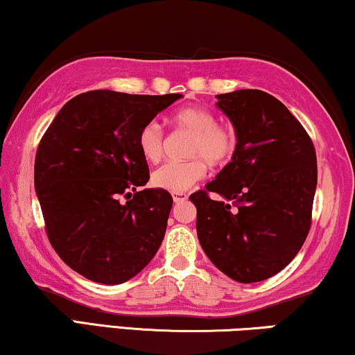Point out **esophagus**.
<instances>
[{
  "label": "esophagus",
  "mask_w": 355,
  "mask_h": 355,
  "mask_svg": "<svg viewBox=\"0 0 355 355\" xmlns=\"http://www.w3.org/2000/svg\"><path fill=\"white\" fill-rule=\"evenodd\" d=\"M173 198V202L175 204H178V202H183V200H187L188 199V194H184V193H175L172 196Z\"/></svg>",
  "instance_id": "34e87169"
}]
</instances>
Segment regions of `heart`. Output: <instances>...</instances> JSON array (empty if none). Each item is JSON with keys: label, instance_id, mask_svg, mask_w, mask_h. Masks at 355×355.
<instances>
[{"label": "heart", "instance_id": "obj_1", "mask_svg": "<svg viewBox=\"0 0 355 355\" xmlns=\"http://www.w3.org/2000/svg\"><path fill=\"white\" fill-rule=\"evenodd\" d=\"M172 123L178 129L191 134L187 156L191 159L166 162L153 173L156 188L168 193H184L202 180L210 167H223L234 156L237 148L236 132L228 125L218 124L216 116L202 107H187L175 111ZM139 150L148 162H157L164 153V132L151 121L139 132Z\"/></svg>", "mask_w": 355, "mask_h": 355}]
</instances>
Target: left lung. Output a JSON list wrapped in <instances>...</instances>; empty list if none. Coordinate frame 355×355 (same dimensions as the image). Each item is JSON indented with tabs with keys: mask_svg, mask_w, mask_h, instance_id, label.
<instances>
[{
	"mask_svg": "<svg viewBox=\"0 0 355 355\" xmlns=\"http://www.w3.org/2000/svg\"><path fill=\"white\" fill-rule=\"evenodd\" d=\"M237 148L205 189L189 196L209 260L242 284L260 282L293 260L311 228L317 187L313 141L276 97L258 89L216 95ZM209 192L220 198L211 200Z\"/></svg>",
	"mask_w": 355,
	"mask_h": 355,
	"instance_id": "8db88e82",
	"label": "left lung"
}]
</instances>
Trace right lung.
<instances>
[{
  "label": "right lung",
  "instance_id": "1",
  "mask_svg": "<svg viewBox=\"0 0 355 355\" xmlns=\"http://www.w3.org/2000/svg\"><path fill=\"white\" fill-rule=\"evenodd\" d=\"M180 94L91 91L63 105L40 141L35 189L46 232L63 263L89 280L116 285L156 255L172 196L145 187L150 168L139 132Z\"/></svg>",
  "mask_w": 355,
  "mask_h": 355
}]
</instances>
